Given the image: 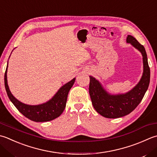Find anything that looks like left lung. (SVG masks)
Returning <instances> with one entry per match:
<instances>
[{
    "label": "left lung",
    "mask_w": 157,
    "mask_h": 157,
    "mask_svg": "<svg viewBox=\"0 0 157 157\" xmlns=\"http://www.w3.org/2000/svg\"><path fill=\"white\" fill-rule=\"evenodd\" d=\"M127 43L141 52L143 59V73L140 82L127 93L112 94L107 92L101 83L90 76L89 94L95 110L107 118H117L129 114L142 101L148 90L150 71L146 52L142 45L131 35H128Z\"/></svg>",
    "instance_id": "left-lung-1"
}]
</instances>
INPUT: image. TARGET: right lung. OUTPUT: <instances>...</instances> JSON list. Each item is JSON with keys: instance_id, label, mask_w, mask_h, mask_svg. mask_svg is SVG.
<instances>
[{"instance_id": "1", "label": "right lung", "mask_w": 157, "mask_h": 157, "mask_svg": "<svg viewBox=\"0 0 157 157\" xmlns=\"http://www.w3.org/2000/svg\"><path fill=\"white\" fill-rule=\"evenodd\" d=\"M10 57V56H9ZM7 67L5 73V86L9 99L21 114L35 122H48L61 115L66 107L67 96L75 81V78L60 88L51 99L39 105H27L17 100L9 90L7 84Z\"/></svg>"}]
</instances>
